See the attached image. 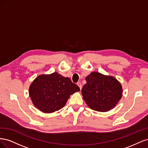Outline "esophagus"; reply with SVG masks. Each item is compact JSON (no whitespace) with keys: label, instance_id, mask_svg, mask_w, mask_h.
I'll return each instance as SVG.
<instances>
[{"label":"esophagus","instance_id":"obj_1","mask_svg":"<svg viewBox=\"0 0 148 148\" xmlns=\"http://www.w3.org/2000/svg\"><path fill=\"white\" fill-rule=\"evenodd\" d=\"M77 85L79 86V89H80V90H81V89H82V83H80V82H78V83H77Z\"/></svg>","mask_w":148,"mask_h":148}]
</instances>
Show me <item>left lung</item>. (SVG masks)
<instances>
[{"label":"left lung","instance_id":"obj_1","mask_svg":"<svg viewBox=\"0 0 148 148\" xmlns=\"http://www.w3.org/2000/svg\"><path fill=\"white\" fill-rule=\"evenodd\" d=\"M83 98L89 108L98 112L109 111L118 104L122 96V84L112 76L93 71L85 78Z\"/></svg>","mask_w":148,"mask_h":148}]
</instances>
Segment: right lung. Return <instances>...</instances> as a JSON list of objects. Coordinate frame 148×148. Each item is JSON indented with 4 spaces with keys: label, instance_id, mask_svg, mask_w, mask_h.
Returning a JSON list of instances; mask_svg holds the SVG:
<instances>
[{
    "label": "right lung",
    "instance_id": "1",
    "mask_svg": "<svg viewBox=\"0 0 148 148\" xmlns=\"http://www.w3.org/2000/svg\"><path fill=\"white\" fill-rule=\"evenodd\" d=\"M79 90L69 78L54 72L36 78L29 86V95L38 109L50 114L64 107L70 95Z\"/></svg>",
    "mask_w": 148,
    "mask_h": 148
}]
</instances>
